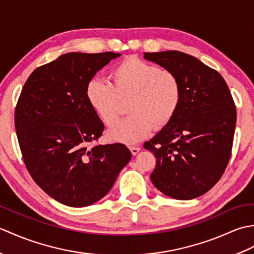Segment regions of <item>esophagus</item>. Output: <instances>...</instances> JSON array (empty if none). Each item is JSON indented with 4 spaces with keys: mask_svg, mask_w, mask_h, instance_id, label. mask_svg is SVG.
<instances>
[{
    "mask_svg": "<svg viewBox=\"0 0 254 254\" xmlns=\"http://www.w3.org/2000/svg\"><path fill=\"white\" fill-rule=\"evenodd\" d=\"M130 150H131V153H132V155H137L138 154V152L139 150H141V147H137V146H131L130 147Z\"/></svg>",
    "mask_w": 254,
    "mask_h": 254,
    "instance_id": "obj_1",
    "label": "esophagus"
}]
</instances>
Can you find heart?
<instances>
[{
	"mask_svg": "<svg viewBox=\"0 0 254 254\" xmlns=\"http://www.w3.org/2000/svg\"><path fill=\"white\" fill-rule=\"evenodd\" d=\"M111 84L91 79L86 86V98L102 123L111 127L117 122L123 102L130 101L131 116L112 127L108 137L134 144L146 138L153 128H164L177 115L182 88L177 75L167 68L135 57H127L110 72Z\"/></svg>",
	"mask_w": 254,
	"mask_h": 254,
	"instance_id": "1",
	"label": "heart"
}]
</instances>
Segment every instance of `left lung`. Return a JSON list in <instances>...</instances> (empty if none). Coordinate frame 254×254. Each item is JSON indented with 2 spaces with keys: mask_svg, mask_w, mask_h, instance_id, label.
Listing matches in <instances>:
<instances>
[{
  "mask_svg": "<svg viewBox=\"0 0 254 254\" xmlns=\"http://www.w3.org/2000/svg\"><path fill=\"white\" fill-rule=\"evenodd\" d=\"M144 58L174 72L182 88L175 118L144 144L156 157L150 180L169 197L201 196L222 178L231 155L237 112L230 90L217 71L187 53Z\"/></svg>",
  "mask_w": 254,
  "mask_h": 254,
  "instance_id": "left-lung-1",
  "label": "left lung"
}]
</instances>
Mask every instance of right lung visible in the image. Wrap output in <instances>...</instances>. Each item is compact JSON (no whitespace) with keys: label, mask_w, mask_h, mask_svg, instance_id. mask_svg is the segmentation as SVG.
I'll return each mask as SVG.
<instances>
[{"label":"right lung","mask_w":254,"mask_h":254,"mask_svg":"<svg viewBox=\"0 0 254 254\" xmlns=\"http://www.w3.org/2000/svg\"><path fill=\"white\" fill-rule=\"evenodd\" d=\"M120 56L62 55L30 74L16 105L15 128L27 170L48 195L67 206L99 201L131 159L123 144L94 145L104 123L86 98L95 74Z\"/></svg>","instance_id":"add662e5"}]
</instances>
